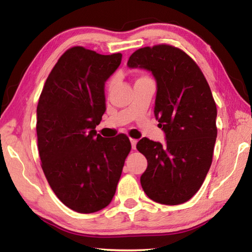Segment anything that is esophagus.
I'll use <instances>...</instances> for the list:
<instances>
[{
    "instance_id": "1",
    "label": "esophagus",
    "mask_w": 252,
    "mask_h": 252,
    "mask_svg": "<svg viewBox=\"0 0 252 252\" xmlns=\"http://www.w3.org/2000/svg\"><path fill=\"white\" fill-rule=\"evenodd\" d=\"M130 142H131L132 149H133V150H135V148H136V143H138V140H135V139H130Z\"/></svg>"
}]
</instances>
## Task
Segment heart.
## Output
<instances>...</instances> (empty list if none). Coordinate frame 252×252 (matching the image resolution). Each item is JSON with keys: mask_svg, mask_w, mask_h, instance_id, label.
<instances>
[{"mask_svg": "<svg viewBox=\"0 0 252 252\" xmlns=\"http://www.w3.org/2000/svg\"><path fill=\"white\" fill-rule=\"evenodd\" d=\"M143 78H146V76H141V78H139V79H143ZM116 82H117V78L116 76H112V78H110L108 82H106V88H108L109 90H111V89L114 87Z\"/></svg>", "mask_w": 252, "mask_h": 252, "instance_id": "obj_1", "label": "heart"}]
</instances>
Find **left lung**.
<instances>
[{"instance_id": "8db88e82", "label": "left lung", "mask_w": 252, "mask_h": 252, "mask_svg": "<svg viewBox=\"0 0 252 252\" xmlns=\"http://www.w3.org/2000/svg\"><path fill=\"white\" fill-rule=\"evenodd\" d=\"M127 65L155 76V116L165 133L163 146L148 138L136 144L148 160L142 189L156 202L181 204L198 192L212 162L217 106L210 87L197 63L172 45L136 50Z\"/></svg>"}]
</instances>
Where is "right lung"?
Here are the masks:
<instances>
[{
    "label": "right lung",
    "instance_id": "right-lung-1",
    "mask_svg": "<svg viewBox=\"0 0 252 252\" xmlns=\"http://www.w3.org/2000/svg\"><path fill=\"white\" fill-rule=\"evenodd\" d=\"M122 54L102 55L73 46L58 60L36 108L42 169L61 202L80 213L109 206L131 143L126 134L102 138L95 126L105 112L104 85Z\"/></svg>",
    "mask_w": 252,
    "mask_h": 252
}]
</instances>
